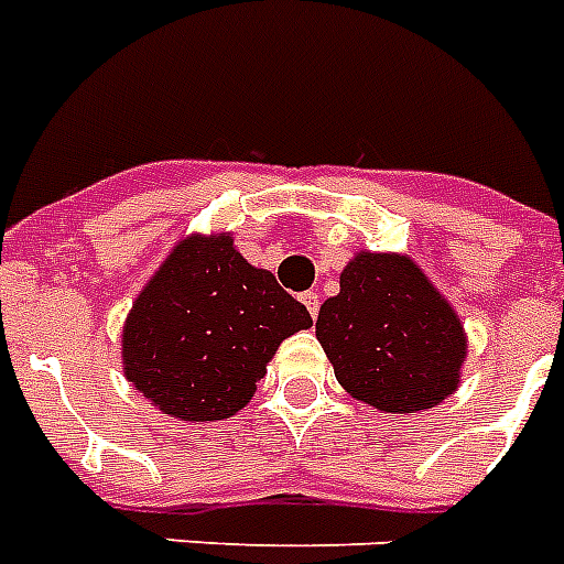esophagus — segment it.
<instances>
[{
  "label": "esophagus",
  "instance_id": "obj_1",
  "mask_svg": "<svg viewBox=\"0 0 564 564\" xmlns=\"http://www.w3.org/2000/svg\"><path fill=\"white\" fill-rule=\"evenodd\" d=\"M301 301H304V306L306 310H310V315H312V321L318 318V310H321V301H318V292H304V295H301Z\"/></svg>",
  "mask_w": 564,
  "mask_h": 564
}]
</instances>
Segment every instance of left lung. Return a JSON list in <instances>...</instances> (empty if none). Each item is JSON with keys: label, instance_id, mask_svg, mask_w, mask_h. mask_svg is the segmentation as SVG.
I'll list each match as a JSON object with an SVG mask.
<instances>
[{"label": "left lung", "instance_id": "1", "mask_svg": "<svg viewBox=\"0 0 564 564\" xmlns=\"http://www.w3.org/2000/svg\"><path fill=\"white\" fill-rule=\"evenodd\" d=\"M338 384L381 413H421L458 390L467 333L413 258L355 252L315 324Z\"/></svg>", "mask_w": 564, "mask_h": 564}]
</instances>
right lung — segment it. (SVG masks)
I'll return each mask as SVG.
<instances>
[{
	"label": "right lung",
	"mask_w": 564,
	"mask_h": 564,
	"mask_svg": "<svg viewBox=\"0 0 564 564\" xmlns=\"http://www.w3.org/2000/svg\"><path fill=\"white\" fill-rule=\"evenodd\" d=\"M304 304L235 249L231 231H194L165 254L122 324V372L180 421H224L252 401Z\"/></svg>",
	"instance_id": "obj_1"
}]
</instances>
